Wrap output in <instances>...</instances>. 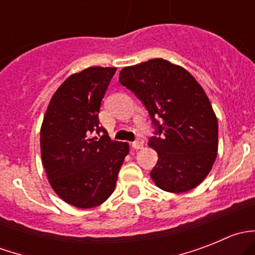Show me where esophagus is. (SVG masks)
Masks as SVG:
<instances>
[{"label":"esophagus","mask_w":255,"mask_h":255,"mask_svg":"<svg viewBox=\"0 0 255 255\" xmlns=\"http://www.w3.org/2000/svg\"><path fill=\"white\" fill-rule=\"evenodd\" d=\"M132 146L134 149H140V148H143V140H140V139H138V140H134V142L132 143Z\"/></svg>","instance_id":"esophagus-1"}]
</instances>
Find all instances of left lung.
I'll use <instances>...</instances> for the list:
<instances>
[{
  "label": "left lung",
  "instance_id": "8db88e82",
  "mask_svg": "<svg viewBox=\"0 0 255 255\" xmlns=\"http://www.w3.org/2000/svg\"><path fill=\"white\" fill-rule=\"evenodd\" d=\"M120 82L143 102L155 126L148 144L158 153L150 171L156 186L174 194L199 186L218 150L217 117L201 85L160 58L126 66Z\"/></svg>",
  "mask_w": 255,
  "mask_h": 255
}]
</instances>
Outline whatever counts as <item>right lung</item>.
Segmentation results:
<instances>
[{
  "label": "right lung",
  "mask_w": 255,
  "mask_h": 255,
  "mask_svg": "<svg viewBox=\"0 0 255 255\" xmlns=\"http://www.w3.org/2000/svg\"><path fill=\"white\" fill-rule=\"evenodd\" d=\"M116 68L91 66L69 76L51 97L40 128L42 163L61 200L79 208L104 204L115 191L129 145L111 140L99 112Z\"/></svg>",
  "instance_id": "1"
}]
</instances>
